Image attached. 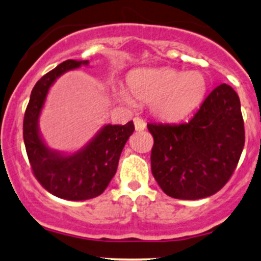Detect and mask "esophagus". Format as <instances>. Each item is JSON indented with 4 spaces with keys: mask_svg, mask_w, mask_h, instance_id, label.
<instances>
[{
    "mask_svg": "<svg viewBox=\"0 0 261 261\" xmlns=\"http://www.w3.org/2000/svg\"><path fill=\"white\" fill-rule=\"evenodd\" d=\"M134 124H135V128H136V131H143L146 128V122L141 118H135Z\"/></svg>",
    "mask_w": 261,
    "mask_h": 261,
    "instance_id": "1",
    "label": "esophagus"
}]
</instances>
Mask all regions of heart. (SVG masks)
I'll list each match as a JSON object with an SVG mask.
<instances>
[{
  "label": "heart",
  "mask_w": 261,
  "mask_h": 261,
  "mask_svg": "<svg viewBox=\"0 0 261 261\" xmlns=\"http://www.w3.org/2000/svg\"><path fill=\"white\" fill-rule=\"evenodd\" d=\"M126 91L118 92L119 98L127 106L134 99L149 103L155 118L167 122L180 121L195 110L205 97L207 85L205 77L197 71L175 68H137L126 77Z\"/></svg>",
  "instance_id": "1"
}]
</instances>
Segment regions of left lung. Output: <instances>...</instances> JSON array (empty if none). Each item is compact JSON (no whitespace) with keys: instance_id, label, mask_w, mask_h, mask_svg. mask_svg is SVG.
Masks as SVG:
<instances>
[{"instance_id":"obj_1","label":"left lung","mask_w":261,"mask_h":261,"mask_svg":"<svg viewBox=\"0 0 261 261\" xmlns=\"http://www.w3.org/2000/svg\"><path fill=\"white\" fill-rule=\"evenodd\" d=\"M154 143L152 174L170 197L214 195L229 180L244 147L241 101L222 83L207 95L187 124H147Z\"/></svg>"}]
</instances>
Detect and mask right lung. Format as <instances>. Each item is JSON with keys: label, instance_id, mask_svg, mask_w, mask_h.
<instances>
[{"label": "right lung", "instance_id": "add662e5", "mask_svg": "<svg viewBox=\"0 0 261 261\" xmlns=\"http://www.w3.org/2000/svg\"><path fill=\"white\" fill-rule=\"evenodd\" d=\"M88 64V60H66L44 74L33 88L23 121V139L33 174L53 195L71 201L93 199L106 190L135 130L133 121L104 125L85 147L71 154L49 148L41 139L39 118L50 87L61 74Z\"/></svg>", "mask_w": 261, "mask_h": 261}]
</instances>
